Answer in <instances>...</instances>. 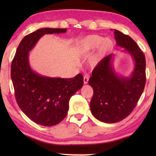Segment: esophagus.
Returning <instances> with one entry per match:
<instances>
[{
  "mask_svg": "<svg viewBox=\"0 0 156 156\" xmlns=\"http://www.w3.org/2000/svg\"><path fill=\"white\" fill-rule=\"evenodd\" d=\"M89 76L86 75V76H84V84H87V83H88V82H89Z\"/></svg>",
  "mask_w": 156,
  "mask_h": 156,
  "instance_id": "obj_1",
  "label": "esophagus"
}]
</instances>
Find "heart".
<instances>
[{"mask_svg": "<svg viewBox=\"0 0 156 156\" xmlns=\"http://www.w3.org/2000/svg\"><path fill=\"white\" fill-rule=\"evenodd\" d=\"M114 45V42L109 38H104L98 35L86 36L76 42L75 50L81 55H87L99 48L97 52L91 59V65H97L104 58L109 48Z\"/></svg>", "mask_w": 156, "mask_h": 156, "instance_id": "b5f03b06", "label": "heart"}]
</instances>
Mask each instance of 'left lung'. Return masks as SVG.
<instances>
[{
	"mask_svg": "<svg viewBox=\"0 0 156 156\" xmlns=\"http://www.w3.org/2000/svg\"><path fill=\"white\" fill-rule=\"evenodd\" d=\"M117 46L124 48L134 61V69L129 77L119 76L113 67V55L102 59L92 71L89 84L94 94L91 112L104 123L122 121L136 107L146 84V57L136 42L129 35L114 30Z\"/></svg>",
	"mask_w": 156,
	"mask_h": 156,
	"instance_id": "1",
	"label": "left lung"
}]
</instances>
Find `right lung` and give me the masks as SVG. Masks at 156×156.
Instances as JSON below:
<instances>
[{
	"label": "right lung",
	"mask_w": 156,
	"mask_h": 156,
	"mask_svg": "<svg viewBox=\"0 0 156 156\" xmlns=\"http://www.w3.org/2000/svg\"><path fill=\"white\" fill-rule=\"evenodd\" d=\"M66 31V28L44 27L26 35L11 64V80L19 107L30 120L44 126L58 124L65 118L70 98L84 84L83 76L78 74L69 79L42 76L31 69L29 52L45 34Z\"/></svg>",
	"instance_id": "add662e5"
}]
</instances>
